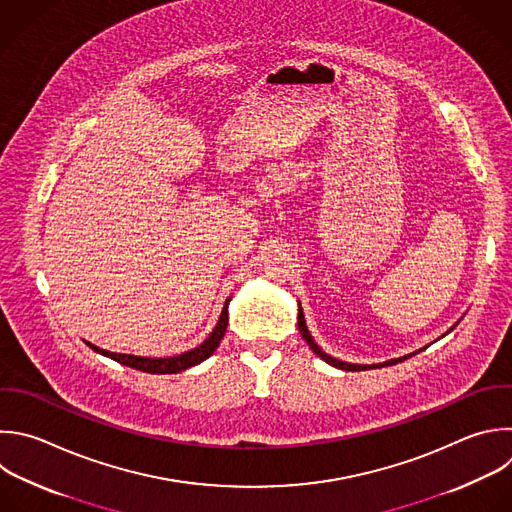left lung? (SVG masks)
Here are the masks:
<instances>
[{
  "mask_svg": "<svg viewBox=\"0 0 512 512\" xmlns=\"http://www.w3.org/2000/svg\"><path fill=\"white\" fill-rule=\"evenodd\" d=\"M297 327H299V333L303 335V339L307 342V346L313 350V354H317L323 362H327L329 366H333V368H339V370H346V372H360V370H372V368H384V366H394V364H398V362H404V360H408V358H412V354L410 356H404V358H396V360H390V362H384V364H372V366H360V364H348V362H339V360H335V358H331V356H327L315 342H313V337H311V333H309V329H307V325H305V317H303V311H301V307H299V313H297ZM454 329V327H452ZM416 354V352H414Z\"/></svg>",
  "mask_w": 512,
  "mask_h": 512,
  "instance_id": "obj_1",
  "label": "left lung"
}]
</instances>
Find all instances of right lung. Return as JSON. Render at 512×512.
<instances>
[{"label": "right lung", "instance_id": "1", "mask_svg": "<svg viewBox=\"0 0 512 512\" xmlns=\"http://www.w3.org/2000/svg\"><path fill=\"white\" fill-rule=\"evenodd\" d=\"M229 301L231 297L225 301V307L221 311V317L215 325V329L209 333V337L205 339V342L191 350V352H185V354H179V356H170V358H140V356H132V354H114V352H106V350H100L92 344L86 342L88 348H92L96 354H102L122 366H128V368H134V370H140V372H146V374H179L183 370H189L201 362H205L209 356H213V352L219 348L221 339L227 331V323H229Z\"/></svg>", "mask_w": 512, "mask_h": 512}]
</instances>
